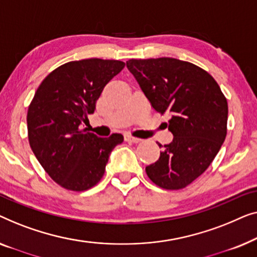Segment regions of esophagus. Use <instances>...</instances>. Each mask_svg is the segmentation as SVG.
Listing matches in <instances>:
<instances>
[{
	"label": "esophagus",
	"instance_id": "esophagus-1",
	"mask_svg": "<svg viewBox=\"0 0 257 257\" xmlns=\"http://www.w3.org/2000/svg\"><path fill=\"white\" fill-rule=\"evenodd\" d=\"M124 140L127 141V142H132V143H140V142H142V140L137 139V137H134L132 135H125L124 136Z\"/></svg>",
	"mask_w": 257,
	"mask_h": 257
}]
</instances>
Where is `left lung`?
Returning a JSON list of instances; mask_svg holds the SVG:
<instances>
[{
    "label": "left lung",
    "instance_id": "obj_1",
    "mask_svg": "<svg viewBox=\"0 0 257 257\" xmlns=\"http://www.w3.org/2000/svg\"><path fill=\"white\" fill-rule=\"evenodd\" d=\"M127 67L154 109L171 117L165 124L172 142L147 175L162 189H184L206 171L226 139V97L211 74L189 61L130 59Z\"/></svg>",
    "mask_w": 257,
    "mask_h": 257
}]
</instances>
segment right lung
Instances as JSON below:
<instances>
[{
	"mask_svg": "<svg viewBox=\"0 0 257 257\" xmlns=\"http://www.w3.org/2000/svg\"><path fill=\"white\" fill-rule=\"evenodd\" d=\"M124 63L99 58L70 61L52 71L28 109V137L36 158L61 187L86 191L102 178L121 134L102 139L81 129L94 113L104 86Z\"/></svg>",
	"mask_w": 257,
	"mask_h": 257,
	"instance_id": "1",
	"label": "right lung"
}]
</instances>
